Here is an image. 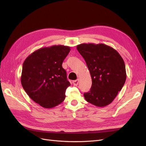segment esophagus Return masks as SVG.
Wrapping results in <instances>:
<instances>
[{
  "label": "esophagus",
  "mask_w": 146,
  "mask_h": 146,
  "mask_svg": "<svg viewBox=\"0 0 146 146\" xmlns=\"http://www.w3.org/2000/svg\"><path fill=\"white\" fill-rule=\"evenodd\" d=\"M78 82H79V79H77L76 80H74L72 82V83L74 86H77L78 85Z\"/></svg>",
  "instance_id": "esophagus-1"
}]
</instances>
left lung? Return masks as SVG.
<instances>
[{
    "label": "left lung",
    "instance_id": "8db88e82",
    "mask_svg": "<svg viewBox=\"0 0 146 146\" xmlns=\"http://www.w3.org/2000/svg\"><path fill=\"white\" fill-rule=\"evenodd\" d=\"M77 49L85 60L92 79L86 100L99 107L111 104L126 80L125 66L122 56L113 47L104 44L83 43Z\"/></svg>",
    "mask_w": 146,
    "mask_h": 146
}]
</instances>
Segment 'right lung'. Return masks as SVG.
<instances>
[{"label": "right lung", "mask_w": 146, "mask_h": 146, "mask_svg": "<svg viewBox=\"0 0 146 146\" xmlns=\"http://www.w3.org/2000/svg\"><path fill=\"white\" fill-rule=\"evenodd\" d=\"M70 50L69 46L54 45L35 50L23 66L22 86L35 102L45 108L58 105L64 100L70 83L62 67Z\"/></svg>", "instance_id": "obj_1"}]
</instances>
